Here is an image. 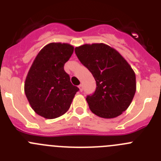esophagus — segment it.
I'll use <instances>...</instances> for the list:
<instances>
[{"label":"esophagus","instance_id":"34e87169","mask_svg":"<svg viewBox=\"0 0 161 161\" xmlns=\"http://www.w3.org/2000/svg\"><path fill=\"white\" fill-rule=\"evenodd\" d=\"M78 87H79L80 91H82V90H83V86H82V85H80L79 86H78Z\"/></svg>","mask_w":161,"mask_h":161}]
</instances>
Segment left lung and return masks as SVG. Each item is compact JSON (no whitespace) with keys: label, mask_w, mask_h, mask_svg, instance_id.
Masks as SVG:
<instances>
[{"label":"left lung","mask_w":161,"mask_h":161,"mask_svg":"<svg viewBox=\"0 0 161 161\" xmlns=\"http://www.w3.org/2000/svg\"><path fill=\"white\" fill-rule=\"evenodd\" d=\"M75 52L96 80V90L86 97L91 111L104 119L122 114L136 91V74L127 61L104 43L85 44L75 48Z\"/></svg>","instance_id":"left-lung-1"}]
</instances>
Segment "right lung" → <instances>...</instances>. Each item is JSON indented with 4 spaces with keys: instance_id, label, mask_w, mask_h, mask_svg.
I'll list each match as a JSON object with an SVG mask.
<instances>
[{
    "instance_id": "1",
    "label": "right lung",
    "mask_w": 161,
    "mask_h": 161,
    "mask_svg": "<svg viewBox=\"0 0 161 161\" xmlns=\"http://www.w3.org/2000/svg\"><path fill=\"white\" fill-rule=\"evenodd\" d=\"M73 46L52 42L38 52L25 78V96L36 114L45 119L58 118L68 110L79 89L64 69Z\"/></svg>"
}]
</instances>
